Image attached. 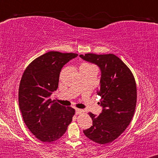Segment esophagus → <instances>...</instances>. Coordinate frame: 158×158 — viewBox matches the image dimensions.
Returning a JSON list of instances; mask_svg holds the SVG:
<instances>
[{"mask_svg":"<svg viewBox=\"0 0 158 158\" xmlns=\"http://www.w3.org/2000/svg\"><path fill=\"white\" fill-rule=\"evenodd\" d=\"M84 112V111L83 109H76V114H82V113Z\"/></svg>","mask_w":158,"mask_h":158,"instance_id":"34e87169","label":"esophagus"}]
</instances>
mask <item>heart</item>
<instances>
[{
	"mask_svg": "<svg viewBox=\"0 0 158 158\" xmlns=\"http://www.w3.org/2000/svg\"><path fill=\"white\" fill-rule=\"evenodd\" d=\"M82 65H84V66H92V65L89 64H86V63H84V64H83Z\"/></svg>",
	"mask_w": 158,
	"mask_h": 158,
	"instance_id": "obj_1",
	"label": "heart"
}]
</instances>
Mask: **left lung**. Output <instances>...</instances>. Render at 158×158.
<instances>
[{
	"label": "left lung",
	"instance_id": "8db88e82",
	"mask_svg": "<svg viewBox=\"0 0 158 158\" xmlns=\"http://www.w3.org/2000/svg\"><path fill=\"white\" fill-rule=\"evenodd\" d=\"M80 57L101 68L98 94L101 97L99 103L103 108L98 117L88 113L93 125L83 133L97 143H109L125 131L134 116L137 104L135 77L127 65L113 54L88 53Z\"/></svg>",
	"mask_w": 158,
	"mask_h": 158
}]
</instances>
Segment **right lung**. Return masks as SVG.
<instances>
[{
    "instance_id": "right-lung-1",
    "label": "right lung",
    "mask_w": 158,
    "mask_h": 158,
    "mask_svg": "<svg viewBox=\"0 0 158 158\" xmlns=\"http://www.w3.org/2000/svg\"><path fill=\"white\" fill-rule=\"evenodd\" d=\"M76 53L52 51L28 65L20 82L18 101L24 123L40 141L51 143L64 135L75 110L52 102L50 95L58 87L64 65L77 56Z\"/></svg>"
}]
</instances>
